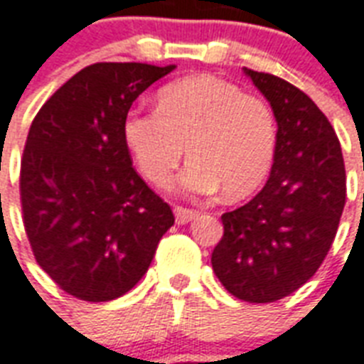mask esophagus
Wrapping results in <instances>:
<instances>
[{
  "label": "esophagus",
  "instance_id": "obj_1",
  "mask_svg": "<svg viewBox=\"0 0 364 364\" xmlns=\"http://www.w3.org/2000/svg\"><path fill=\"white\" fill-rule=\"evenodd\" d=\"M196 212L194 210H188V208H183V206H177L176 208V221L177 223H188V221H193Z\"/></svg>",
  "mask_w": 364,
  "mask_h": 364
}]
</instances>
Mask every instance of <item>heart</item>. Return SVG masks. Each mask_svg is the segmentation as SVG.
Segmentation results:
<instances>
[{
  "label": "heart",
  "mask_w": 364,
  "mask_h": 364,
  "mask_svg": "<svg viewBox=\"0 0 364 364\" xmlns=\"http://www.w3.org/2000/svg\"><path fill=\"white\" fill-rule=\"evenodd\" d=\"M124 139L139 170L156 187L171 181L188 152L193 160L181 177L187 193L223 188L227 198H244L271 171L279 126L265 99L202 74L164 85L156 112L132 110Z\"/></svg>",
  "instance_id": "b5f03b06"
}]
</instances>
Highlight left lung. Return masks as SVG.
<instances>
[{"label": "left lung", "instance_id": "obj_1", "mask_svg": "<svg viewBox=\"0 0 364 364\" xmlns=\"http://www.w3.org/2000/svg\"><path fill=\"white\" fill-rule=\"evenodd\" d=\"M244 74L273 108L279 141L265 187L221 215L212 267L235 298L271 304L304 287L328 254L346 206V166L334 127L304 91L273 74Z\"/></svg>", "mask_w": 364, "mask_h": 364}]
</instances>
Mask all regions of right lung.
Listing matches in <instances>:
<instances>
[{"label":"right lung","instance_id":"right-lung-1","mask_svg":"<svg viewBox=\"0 0 364 364\" xmlns=\"http://www.w3.org/2000/svg\"><path fill=\"white\" fill-rule=\"evenodd\" d=\"M173 68L85 66L30 126L21 162L22 221L38 265L74 298L97 304L129 292L176 221L135 171L124 139L133 101Z\"/></svg>","mask_w":364,"mask_h":364}]
</instances>
